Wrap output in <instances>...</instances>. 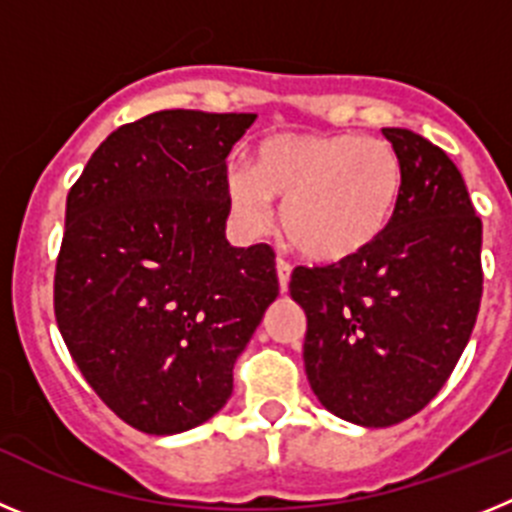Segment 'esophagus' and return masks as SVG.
<instances>
[{
	"label": "esophagus",
	"instance_id": "1",
	"mask_svg": "<svg viewBox=\"0 0 512 512\" xmlns=\"http://www.w3.org/2000/svg\"><path fill=\"white\" fill-rule=\"evenodd\" d=\"M289 274H292V264L284 259H277V277H279V289H282V292H287Z\"/></svg>",
	"mask_w": 512,
	"mask_h": 512
}]
</instances>
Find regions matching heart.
<instances>
[{
  "mask_svg": "<svg viewBox=\"0 0 512 512\" xmlns=\"http://www.w3.org/2000/svg\"><path fill=\"white\" fill-rule=\"evenodd\" d=\"M230 210L251 233L274 220L307 259L333 264L372 246L395 215L402 164L392 143L356 133H279L261 140L253 166H230Z\"/></svg>",
  "mask_w": 512,
  "mask_h": 512,
  "instance_id": "heart-1",
  "label": "heart"
}]
</instances>
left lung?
Masks as SVG:
<instances>
[{"label": "left lung", "instance_id": "8db88e82", "mask_svg": "<svg viewBox=\"0 0 512 512\" xmlns=\"http://www.w3.org/2000/svg\"><path fill=\"white\" fill-rule=\"evenodd\" d=\"M400 156L395 215L372 246L297 266L289 295L307 315V382L325 410L387 428L423 410L454 372L482 300V220L446 153L384 128Z\"/></svg>", "mask_w": 512, "mask_h": 512}]
</instances>
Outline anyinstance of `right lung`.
I'll use <instances>...</instances> for the list:
<instances>
[{
  "mask_svg": "<svg viewBox=\"0 0 512 512\" xmlns=\"http://www.w3.org/2000/svg\"><path fill=\"white\" fill-rule=\"evenodd\" d=\"M253 120L140 117L107 135L66 197L58 330L104 405L151 436L223 408L235 359L279 295L274 251L225 238V158Z\"/></svg>",
  "mask_w": 512,
  "mask_h": 512,
  "instance_id": "add662e5",
  "label": "right lung"
}]
</instances>
